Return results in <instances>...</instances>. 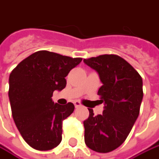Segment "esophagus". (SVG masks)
Wrapping results in <instances>:
<instances>
[{"label":"esophagus","mask_w":159,"mask_h":159,"mask_svg":"<svg viewBox=\"0 0 159 159\" xmlns=\"http://www.w3.org/2000/svg\"><path fill=\"white\" fill-rule=\"evenodd\" d=\"M74 104H75V108H78L81 106V102H78V101H75V102H74Z\"/></svg>","instance_id":"34e87169"}]
</instances>
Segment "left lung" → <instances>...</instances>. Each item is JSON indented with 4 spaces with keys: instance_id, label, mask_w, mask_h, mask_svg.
Returning <instances> with one entry per match:
<instances>
[{
    "instance_id": "8db88e82",
    "label": "left lung",
    "mask_w": 159,
    "mask_h": 159,
    "mask_svg": "<svg viewBox=\"0 0 159 159\" xmlns=\"http://www.w3.org/2000/svg\"><path fill=\"white\" fill-rule=\"evenodd\" d=\"M97 71L102 85L99 88L102 114L92 109L84 121V142L99 153L111 152L122 144L139 114L143 98L142 78L125 59L117 55H101L84 59Z\"/></svg>"
}]
</instances>
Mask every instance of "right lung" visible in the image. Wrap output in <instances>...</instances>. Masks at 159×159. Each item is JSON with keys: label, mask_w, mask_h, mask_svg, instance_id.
Returning <instances> with one entry per match:
<instances>
[{"label": "right lung", "mask_w": 159, "mask_h": 159, "mask_svg": "<svg viewBox=\"0 0 159 159\" xmlns=\"http://www.w3.org/2000/svg\"><path fill=\"white\" fill-rule=\"evenodd\" d=\"M81 57L40 50L21 61L9 78V98L16 127L31 148L45 151L62 140L63 120L75 105L54 103V91L66 87V76L79 65Z\"/></svg>", "instance_id": "add662e5"}]
</instances>
